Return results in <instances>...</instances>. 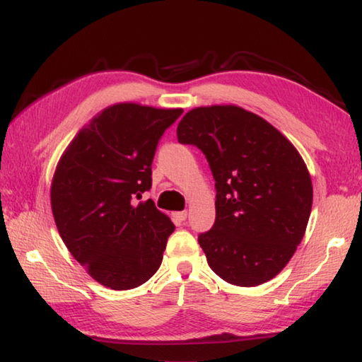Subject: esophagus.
Returning a JSON list of instances; mask_svg holds the SVG:
<instances>
[{
    "label": "esophagus",
    "mask_w": 362,
    "mask_h": 362,
    "mask_svg": "<svg viewBox=\"0 0 362 362\" xmlns=\"http://www.w3.org/2000/svg\"><path fill=\"white\" fill-rule=\"evenodd\" d=\"M187 216H188L187 211H177V213H174V218H175L177 221H180V222L185 221Z\"/></svg>",
    "instance_id": "obj_1"
}]
</instances>
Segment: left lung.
I'll return each mask as SVG.
<instances>
[{"label":"left lung","instance_id":"1","mask_svg":"<svg viewBox=\"0 0 362 362\" xmlns=\"http://www.w3.org/2000/svg\"><path fill=\"white\" fill-rule=\"evenodd\" d=\"M177 138L204 152L216 182V221L197 238L213 272L236 286L274 279L294 255L311 214L303 158L272 124L236 105L189 110Z\"/></svg>","mask_w":362,"mask_h":362}]
</instances>
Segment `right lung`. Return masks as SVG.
I'll return each instance as SVG.
<instances>
[{
  "label": "right lung",
  "instance_id": "1",
  "mask_svg": "<svg viewBox=\"0 0 362 362\" xmlns=\"http://www.w3.org/2000/svg\"><path fill=\"white\" fill-rule=\"evenodd\" d=\"M182 109L107 107L74 136L51 185V209L71 255L104 286L134 289L157 272L174 224L151 199L152 160Z\"/></svg>",
  "mask_w": 362,
  "mask_h": 362
}]
</instances>
